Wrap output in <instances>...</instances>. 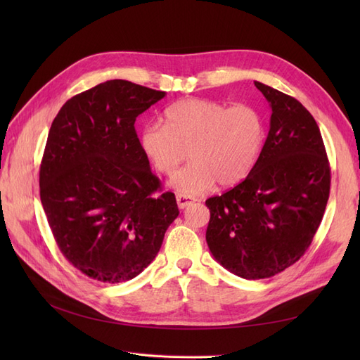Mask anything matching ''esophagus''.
<instances>
[{
  "instance_id": "obj_1",
  "label": "esophagus",
  "mask_w": 360,
  "mask_h": 360,
  "mask_svg": "<svg viewBox=\"0 0 360 360\" xmlns=\"http://www.w3.org/2000/svg\"><path fill=\"white\" fill-rule=\"evenodd\" d=\"M177 205H179V209H186L188 205H191L195 200H192V198H189V197H184V195H177Z\"/></svg>"
}]
</instances>
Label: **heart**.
<instances>
[{
  "mask_svg": "<svg viewBox=\"0 0 360 360\" xmlns=\"http://www.w3.org/2000/svg\"><path fill=\"white\" fill-rule=\"evenodd\" d=\"M264 138L263 118L249 105L226 106L207 99H183L167 108L165 124L150 123L139 136L155 168L184 197H198L216 181L231 186L252 169Z\"/></svg>",
  "mask_w": 360,
  "mask_h": 360,
  "instance_id": "b5f03b06",
  "label": "heart"
}]
</instances>
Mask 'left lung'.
<instances>
[{
	"label": "left lung",
	"mask_w": 360,
	"mask_h": 360,
	"mask_svg": "<svg viewBox=\"0 0 360 360\" xmlns=\"http://www.w3.org/2000/svg\"><path fill=\"white\" fill-rule=\"evenodd\" d=\"M270 105V129L248 177L205 201L214 259L243 279H264L304 254L323 219L330 168L320 129L299 101L254 81Z\"/></svg>",
	"instance_id": "1"
}]
</instances>
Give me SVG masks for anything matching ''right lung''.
<instances>
[{
	"label": "right lung",
	"instance_id": "right-lung-1",
	"mask_svg": "<svg viewBox=\"0 0 360 360\" xmlns=\"http://www.w3.org/2000/svg\"><path fill=\"white\" fill-rule=\"evenodd\" d=\"M165 91L106 81L63 105L40 165V200L56 242L76 269L101 282L134 279L153 261L179 216L160 192L135 120Z\"/></svg>",
	"mask_w": 360,
	"mask_h": 360
}]
</instances>
